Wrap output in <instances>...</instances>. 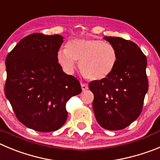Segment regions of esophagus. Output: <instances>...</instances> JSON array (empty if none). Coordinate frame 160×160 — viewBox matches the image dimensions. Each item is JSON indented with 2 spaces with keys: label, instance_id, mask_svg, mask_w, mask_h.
<instances>
[{
  "label": "esophagus",
  "instance_id": "1",
  "mask_svg": "<svg viewBox=\"0 0 160 160\" xmlns=\"http://www.w3.org/2000/svg\"><path fill=\"white\" fill-rule=\"evenodd\" d=\"M81 86H82V91H86V90H88V85L87 84L82 83Z\"/></svg>",
  "mask_w": 160,
  "mask_h": 160
}]
</instances>
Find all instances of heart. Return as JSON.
Wrapping results in <instances>:
<instances>
[{"mask_svg": "<svg viewBox=\"0 0 160 160\" xmlns=\"http://www.w3.org/2000/svg\"><path fill=\"white\" fill-rule=\"evenodd\" d=\"M58 62L67 71H71L75 61L86 78L102 81L108 78L118 61L117 51L111 43L98 39H78L70 41L67 49H60Z\"/></svg>", "mask_w": 160, "mask_h": 160, "instance_id": "heart-1", "label": "heart"}]
</instances>
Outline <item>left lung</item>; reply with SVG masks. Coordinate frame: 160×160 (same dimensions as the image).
Segmentation results:
<instances>
[{
	"label": "left lung",
	"mask_w": 160,
	"mask_h": 160,
	"mask_svg": "<svg viewBox=\"0 0 160 160\" xmlns=\"http://www.w3.org/2000/svg\"><path fill=\"white\" fill-rule=\"evenodd\" d=\"M117 51L118 61L113 72L102 81H92L93 109L102 128L117 131L128 127L143 109L148 81L147 58L137 44L120 37L105 36Z\"/></svg>",
	"instance_id": "left-lung-1"
}]
</instances>
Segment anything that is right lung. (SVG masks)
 I'll list each match as a JSON object with an SVG mask.
<instances>
[{
	"mask_svg": "<svg viewBox=\"0 0 160 160\" xmlns=\"http://www.w3.org/2000/svg\"><path fill=\"white\" fill-rule=\"evenodd\" d=\"M59 35L34 33L16 45L6 57L4 93L17 119L42 132L56 131L67 119L66 104L82 92L75 77L62 71L57 55Z\"/></svg>",
	"mask_w": 160,
	"mask_h": 160,
	"instance_id": "add662e5",
	"label": "right lung"
}]
</instances>
